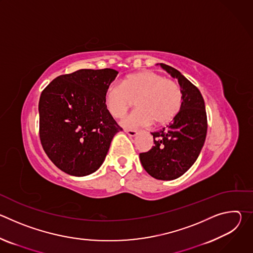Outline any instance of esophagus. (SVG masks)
<instances>
[{
    "instance_id": "obj_1",
    "label": "esophagus",
    "mask_w": 253,
    "mask_h": 253,
    "mask_svg": "<svg viewBox=\"0 0 253 253\" xmlns=\"http://www.w3.org/2000/svg\"><path fill=\"white\" fill-rule=\"evenodd\" d=\"M124 132H125L128 136H130V137H135V136H137V131H135V130H127V129H125Z\"/></svg>"
}]
</instances>
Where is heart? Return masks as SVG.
<instances>
[{
    "label": "heart",
    "mask_w": 253,
    "mask_h": 253,
    "mask_svg": "<svg viewBox=\"0 0 253 253\" xmlns=\"http://www.w3.org/2000/svg\"><path fill=\"white\" fill-rule=\"evenodd\" d=\"M134 101L138 109L125 116L121 125L136 129L171 122L182 105V93L172 80L150 70L128 75L123 84L111 83L105 91V105L114 117L123 116Z\"/></svg>",
    "instance_id": "b5f03b06"
}]
</instances>
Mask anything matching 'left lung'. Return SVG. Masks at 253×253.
<instances>
[{
	"mask_svg": "<svg viewBox=\"0 0 253 253\" xmlns=\"http://www.w3.org/2000/svg\"><path fill=\"white\" fill-rule=\"evenodd\" d=\"M157 65L178 80L182 105L168 126L151 133L154 146L139 157L149 175L159 180H173L183 175L198 158L206 138L207 116L197 87L178 70L163 63Z\"/></svg>",
	"mask_w": 253,
	"mask_h": 253,
	"instance_id": "8db88e82",
	"label": "left lung"
}]
</instances>
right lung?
Here are the masks:
<instances>
[{
  "label": "right lung",
  "instance_id": "obj_1",
  "mask_svg": "<svg viewBox=\"0 0 253 253\" xmlns=\"http://www.w3.org/2000/svg\"><path fill=\"white\" fill-rule=\"evenodd\" d=\"M114 69H81L54 79L39 101L40 139L63 172L82 177L97 171L114 136L122 131L105 105Z\"/></svg>",
  "mask_w": 253,
  "mask_h": 253
}]
</instances>
